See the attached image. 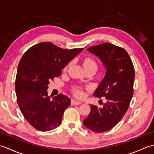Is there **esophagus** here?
I'll list each match as a JSON object with an SVG mask.
<instances>
[{"label": "esophagus", "instance_id": "esophagus-1", "mask_svg": "<svg viewBox=\"0 0 154 154\" xmlns=\"http://www.w3.org/2000/svg\"><path fill=\"white\" fill-rule=\"evenodd\" d=\"M82 103L79 102V101H77L76 100H71V104L72 105H79V104H81Z\"/></svg>", "mask_w": 154, "mask_h": 154}]
</instances>
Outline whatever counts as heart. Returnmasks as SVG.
Masks as SVG:
<instances>
[{
    "label": "heart",
    "mask_w": 154,
    "mask_h": 154,
    "mask_svg": "<svg viewBox=\"0 0 154 154\" xmlns=\"http://www.w3.org/2000/svg\"><path fill=\"white\" fill-rule=\"evenodd\" d=\"M83 65H84L85 69L92 68V67H94V68L97 69V67H98L97 61L94 60L93 58L91 57H87L85 59V60L83 61ZM68 67H69V65H67V66L64 68V70L66 71ZM73 92L77 97H81L83 96L82 90H81L79 87H75L73 89Z\"/></svg>",
    "instance_id": "heart-1"
}]
</instances>
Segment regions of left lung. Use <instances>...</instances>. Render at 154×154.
Wrapping results in <instances>:
<instances>
[{
    "instance_id": "1",
    "label": "left lung",
    "mask_w": 154,
    "mask_h": 154,
    "mask_svg": "<svg viewBox=\"0 0 154 154\" xmlns=\"http://www.w3.org/2000/svg\"><path fill=\"white\" fill-rule=\"evenodd\" d=\"M88 51L99 57L106 68L105 77L93 95L104 97L103 108L91 105V112L83 124L94 132L112 128L122 119L134 93L135 71L132 60L124 48L104 43L90 47Z\"/></svg>"
}]
</instances>
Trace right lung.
Instances as JSON below:
<instances>
[{
    "instance_id": "add662e5",
    "label": "right lung",
    "mask_w": 154,
    "mask_h": 154,
    "mask_svg": "<svg viewBox=\"0 0 154 154\" xmlns=\"http://www.w3.org/2000/svg\"><path fill=\"white\" fill-rule=\"evenodd\" d=\"M83 48L62 49L51 42H41L25 52L19 62L15 86L17 103L23 116L40 131L58 127L71 100L62 94L51 100L48 85L60 76L61 70Z\"/></svg>"
}]
</instances>
